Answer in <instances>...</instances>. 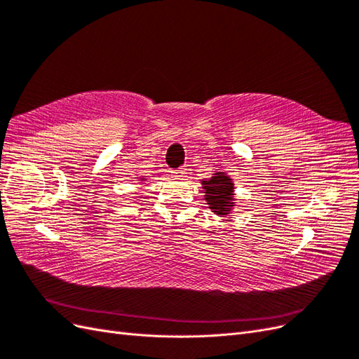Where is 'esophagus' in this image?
I'll list each match as a JSON object with an SVG mask.
<instances>
[{"label": "esophagus", "instance_id": "esophagus-1", "mask_svg": "<svg viewBox=\"0 0 359 359\" xmlns=\"http://www.w3.org/2000/svg\"><path fill=\"white\" fill-rule=\"evenodd\" d=\"M184 175H186V168H180V169L172 170V177L173 178H182Z\"/></svg>", "mask_w": 359, "mask_h": 359}]
</instances>
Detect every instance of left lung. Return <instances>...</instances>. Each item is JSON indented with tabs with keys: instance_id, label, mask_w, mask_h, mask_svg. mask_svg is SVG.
Returning a JSON list of instances; mask_svg holds the SVG:
<instances>
[{
	"instance_id": "obj_1",
	"label": "left lung",
	"mask_w": 359,
	"mask_h": 359,
	"mask_svg": "<svg viewBox=\"0 0 359 359\" xmlns=\"http://www.w3.org/2000/svg\"><path fill=\"white\" fill-rule=\"evenodd\" d=\"M205 201L210 210L217 215H227L235 206L233 181L224 172L212 173V178L202 181Z\"/></svg>"
}]
</instances>
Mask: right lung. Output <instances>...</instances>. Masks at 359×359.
<instances>
[{
	"label": "right lung",
	"instance_id": "obj_1",
	"mask_svg": "<svg viewBox=\"0 0 359 359\" xmlns=\"http://www.w3.org/2000/svg\"><path fill=\"white\" fill-rule=\"evenodd\" d=\"M142 180H145V178H142Z\"/></svg>",
	"mask_w": 359,
	"mask_h": 359
}]
</instances>
